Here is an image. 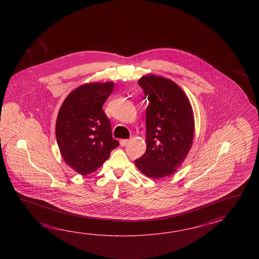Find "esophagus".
I'll return each mask as SVG.
<instances>
[{"label": "esophagus", "instance_id": "obj_1", "mask_svg": "<svg viewBox=\"0 0 259 259\" xmlns=\"http://www.w3.org/2000/svg\"><path fill=\"white\" fill-rule=\"evenodd\" d=\"M119 143H120L121 146H126L127 143H128V140H127V139H122Z\"/></svg>", "mask_w": 259, "mask_h": 259}]
</instances>
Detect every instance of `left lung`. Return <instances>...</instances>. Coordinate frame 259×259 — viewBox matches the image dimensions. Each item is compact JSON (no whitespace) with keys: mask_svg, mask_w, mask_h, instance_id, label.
<instances>
[{"mask_svg":"<svg viewBox=\"0 0 259 259\" xmlns=\"http://www.w3.org/2000/svg\"><path fill=\"white\" fill-rule=\"evenodd\" d=\"M138 83L150 103L146 108V152L134 163L149 178L170 176L192 147V105L182 89L168 78L150 74Z\"/></svg>","mask_w":259,"mask_h":259,"instance_id":"left-lung-1","label":"left lung"}]
</instances>
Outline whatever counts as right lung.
I'll return each mask as SVG.
<instances>
[{"instance_id": "right-lung-1", "label": "right lung", "mask_w": 259, "mask_h": 259, "mask_svg": "<svg viewBox=\"0 0 259 259\" xmlns=\"http://www.w3.org/2000/svg\"><path fill=\"white\" fill-rule=\"evenodd\" d=\"M114 86V82L83 84L61 105L56 141L66 165L78 174L97 170L119 144L112 137L110 122L102 108Z\"/></svg>"}]
</instances>
